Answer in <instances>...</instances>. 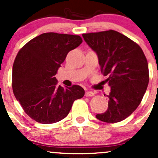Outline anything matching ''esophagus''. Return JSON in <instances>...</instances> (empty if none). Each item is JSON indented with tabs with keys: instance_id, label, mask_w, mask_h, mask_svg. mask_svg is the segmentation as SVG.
<instances>
[{
	"instance_id": "obj_1",
	"label": "esophagus",
	"mask_w": 158,
	"mask_h": 158,
	"mask_svg": "<svg viewBox=\"0 0 158 158\" xmlns=\"http://www.w3.org/2000/svg\"><path fill=\"white\" fill-rule=\"evenodd\" d=\"M94 95H95V94H94V92H92V91H87V92H85V95L87 97L93 96Z\"/></svg>"
}]
</instances>
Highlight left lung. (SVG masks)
<instances>
[{
    "instance_id": "obj_1",
    "label": "left lung",
    "mask_w": 158,
    "mask_h": 158,
    "mask_svg": "<svg viewBox=\"0 0 158 158\" xmlns=\"http://www.w3.org/2000/svg\"><path fill=\"white\" fill-rule=\"evenodd\" d=\"M97 53L101 72L111 86L109 107L96 118L115 123L128 118L141 103L149 82L145 55L138 44L113 30L82 34Z\"/></svg>"
}]
</instances>
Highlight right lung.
Returning a JSON list of instances; mask_svg holds the SVG:
<instances>
[{"mask_svg": "<svg viewBox=\"0 0 158 158\" xmlns=\"http://www.w3.org/2000/svg\"><path fill=\"white\" fill-rule=\"evenodd\" d=\"M82 42L78 35L45 33L25 44L13 65L12 88L23 111L41 124L65 118L75 100L82 98L78 85L65 88L54 77L68 52Z\"/></svg>", "mask_w": 158, "mask_h": 158, "instance_id": "obj_1", "label": "right lung"}]
</instances>
